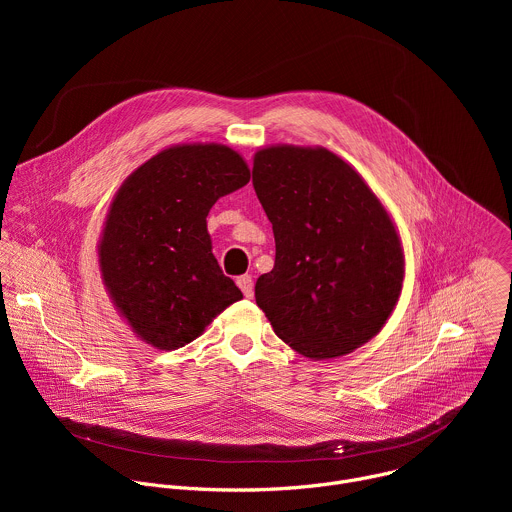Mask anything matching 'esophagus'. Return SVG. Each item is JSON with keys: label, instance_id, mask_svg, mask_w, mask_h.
<instances>
[{"label": "esophagus", "instance_id": "1", "mask_svg": "<svg viewBox=\"0 0 512 512\" xmlns=\"http://www.w3.org/2000/svg\"><path fill=\"white\" fill-rule=\"evenodd\" d=\"M237 285L241 287L245 298H253V279H251V275H241V277H237Z\"/></svg>", "mask_w": 512, "mask_h": 512}]
</instances>
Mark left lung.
Returning <instances> with one entry per match:
<instances>
[{"label":"left lung","instance_id":"obj_1","mask_svg":"<svg viewBox=\"0 0 512 512\" xmlns=\"http://www.w3.org/2000/svg\"><path fill=\"white\" fill-rule=\"evenodd\" d=\"M253 188L275 237V265L255 283L273 332L312 360L377 336L399 302L405 255L371 186L322 145L277 143L257 150Z\"/></svg>","mask_w":512,"mask_h":512}]
</instances>
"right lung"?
<instances>
[{
  "mask_svg": "<svg viewBox=\"0 0 512 512\" xmlns=\"http://www.w3.org/2000/svg\"><path fill=\"white\" fill-rule=\"evenodd\" d=\"M251 178L223 143H178L133 170L113 196L99 239L105 291L133 334L176 350L243 300L218 267L206 216Z\"/></svg>",
  "mask_w": 512,
  "mask_h": 512,
  "instance_id": "obj_1",
  "label": "right lung"
}]
</instances>
